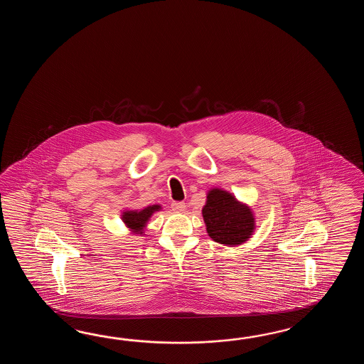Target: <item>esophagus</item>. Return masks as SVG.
<instances>
[{"instance_id":"34e87169","label":"esophagus","mask_w":364,"mask_h":364,"mask_svg":"<svg viewBox=\"0 0 364 364\" xmlns=\"http://www.w3.org/2000/svg\"><path fill=\"white\" fill-rule=\"evenodd\" d=\"M171 209L176 212H183L186 209V204L183 201H173L171 203Z\"/></svg>"}]
</instances>
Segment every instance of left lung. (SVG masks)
Here are the masks:
<instances>
[{
    "label": "left lung",
    "instance_id": "8db88e82",
    "mask_svg": "<svg viewBox=\"0 0 364 364\" xmlns=\"http://www.w3.org/2000/svg\"><path fill=\"white\" fill-rule=\"evenodd\" d=\"M201 212L209 237L221 245L238 246L246 242L255 229L251 209L232 193L220 188L209 191Z\"/></svg>",
    "mask_w": 364,
    "mask_h": 364
}]
</instances>
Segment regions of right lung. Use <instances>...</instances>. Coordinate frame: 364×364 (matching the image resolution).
Here are the masks:
<instances>
[{
    "instance_id": "add662e5",
    "label": "right lung",
    "mask_w": 364,
    "mask_h": 364,
    "mask_svg": "<svg viewBox=\"0 0 364 364\" xmlns=\"http://www.w3.org/2000/svg\"><path fill=\"white\" fill-rule=\"evenodd\" d=\"M160 205H149L141 210H126L122 215V220L124 224L127 225V228H130L135 234H141L149 217L152 216L156 210H160Z\"/></svg>"
}]
</instances>
